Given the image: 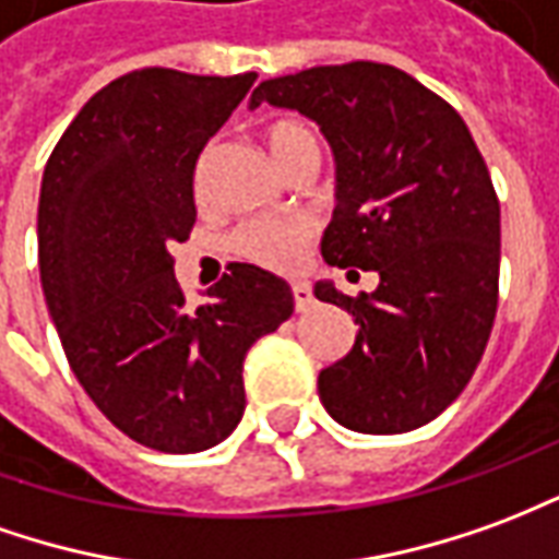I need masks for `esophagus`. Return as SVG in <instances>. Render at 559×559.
Segmentation results:
<instances>
[{
  "label": "esophagus",
  "mask_w": 559,
  "mask_h": 559,
  "mask_svg": "<svg viewBox=\"0 0 559 559\" xmlns=\"http://www.w3.org/2000/svg\"><path fill=\"white\" fill-rule=\"evenodd\" d=\"M292 298H295V310L304 312L312 307V288L307 283H292Z\"/></svg>",
  "instance_id": "1"
}]
</instances>
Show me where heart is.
Returning <instances> with one entry per match:
<instances>
[{
  "label": "heart",
  "mask_w": 559,
  "mask_h": 559,
  "mask_svg": "<svg viewBox=\"0 0 559 559\" xmlns=\"http://www.w3.org/2000/svg\"><path fill=\"white\" fill-rule=\"evenodd\" d=\"M264 141L271 146L273 159L280 162L288 174H295L304 165H319L322 159V141L319 132L307 120L298 117H280L264 126ZM204 189V162L198 165V192ZM319 231V223L310 213L295 216H259L249 219L235 231L231 247L240 259L252 261L267 271H292L300 261V252L310 247V240Z\"/></svg>",
  "instance_id": "obj_1"
}]
</instances>
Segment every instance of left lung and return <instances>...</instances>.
<instances>
[{"mask_svg": "<svg viewBox=\"0 0 559 559\" xmlns=\"http://www.w3.org/2000/svg\"><path fill=\"white\" fill-rule=\"evenodd\" d=\"M261 102L300 110L334 146L322 259L379 273L358 298L316 286L358 324L319 373L324 409L358 433L433 421L476 373L500 295V198L473 134L445 98L382 62L271 78L252 93Z\"/></svg>", "mask_w": 559, "mask_h": 559, "instance_id": "8db88e82", "label": "left lung"}]
</instances>
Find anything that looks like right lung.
Listing matches in <instances>:
<instances>
[{
	"label": "right lung",
	"mask_w": 559,
	"mask_h": 559,
	"mask_svg": "<svg viewBox=\"0 0 559 559\" xmlns=\"http://www.w3.org/2000/svg\"><path fill=\"white\" fill-rule=\"evenodd\" d=\"M255 71L141 69L98 90L47 159L38 271L59 343L110 425L146 449L192 454L243 418V358L295 310L286 280L231 264L189 307L174 243L195 225L201 150Z\"/></svg>",
	"instance_id": "obj_1"
}]
</instances>
